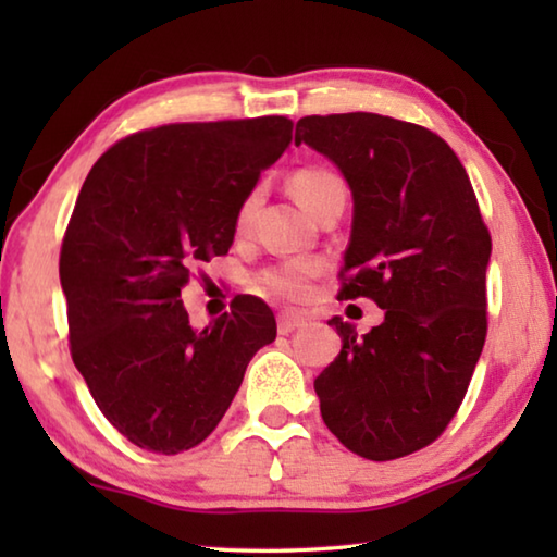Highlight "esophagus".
Masks as SVG:
<instances>
[{
	"instance_id": "34e87169",
	"label": "esophagus",
	"mask_w": 557,
	"mask_h": 557,
	"mask_svg": "<svg viewBox=\"0 0 557 557\" xmlns=\"http://www.w3.org/2000/svg\"><path fill=\"white\" fill-rule=\"evenodd\" d=\"M305 322H307V319L301 317L299 312H295V309H285V312H280V317H277V332L289 334V332H295V329H299Z\"/></svg>"
}]
</instances>
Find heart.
<instances>
[{"label":"heart","instance_id":"1","mask_svg":"<svg viewBox=\"0 0 557 557\" xmlns=\"http://www.w3.org/2000/svg\"><path fill=\"white\" fill-rule=\"evenodd\" d=\"M289 188L295 194V199L305 206V209L317 215L324 209L329 201L338 199V196H346V184L344 178L326 166H305L295 172L289 178ZM258 194H250L248 199L243 201L238 219L235 225L238 231L248 228L252 219V211H256ZM322 272V262L314 258H292L285 262H277V265H270L258 272L256 277V289L262 295H275L282 299H301L307 297L309 287H312V280Z\"/></svg>","mask_w":557,"mask_h":557}]
</instances>
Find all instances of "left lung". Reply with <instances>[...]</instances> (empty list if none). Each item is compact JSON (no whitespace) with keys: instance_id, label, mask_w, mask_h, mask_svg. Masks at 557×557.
<instances>
[{"instance_id":"8db88e82","label":"left lung","mask_w":557,"mask_h":557,"mask_svg":"<svg viewBox=\"0 0 557 557\" xmlns=\"http://www.w3.org/2000/svg\"><path fill=\"white\" fill-rule=\"evenodd\" d=\"M309 145L342 169L354 225L338 299L369 297L385 319L317 375L326 428L354 455L388 461L435 442L465 400L486 338L492 235L467 169L435 132L373 112L309 115Z\"/></svg>"}]
</instances>
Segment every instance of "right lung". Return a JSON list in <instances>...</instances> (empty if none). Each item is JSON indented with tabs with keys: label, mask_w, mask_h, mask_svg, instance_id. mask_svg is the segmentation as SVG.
Wrapping results in <instances>:
<instances>
[{
	"label": "right lung",
	"mask_w": 557,
	"mask_h": 557,
	"mask_svg": "<svg viewBox=\"0 0 557 557\" xmlns=\"http://www.w3.org/2000/svg\"><path fill=\"white\" fill-rule=\"evenodd\" d=\"M282 115L174 122L112 145L83 184L61 245L75 369L132 445L178 455L211 435L258 348L275 342L265 301H231L194 332L182 289L225 256L260 172L292 143Z\"/></svg>",
	"instance_id": "1"
}]
</instances>
